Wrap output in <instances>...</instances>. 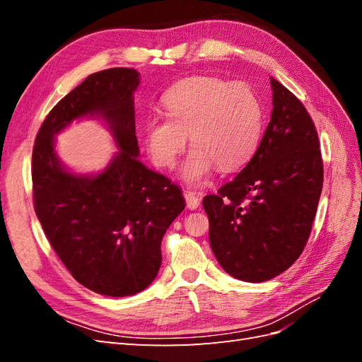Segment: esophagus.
<instances>
[{"mask_svg":"<svg viewBox=\"0 0 362 362\" xmlns=\"http://www.w3.org/2000/svg\"><path fill=\"white\" fill-rule=\"evenodd\" d=\"M184 199H185V204H187V208L189 210H196V208L199 206V198L198 194L193 193V192H184Z\"/></svg>","mask_w":362,"mask_h":362,"instance_id":"esophagus-1","label":"esophagus"}]
</instances>
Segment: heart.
<instances>
[{
	"label": "heart",
	"mask_w": 362,
	"mask_h": 362,
	"mask_svg": "<svg viewBox=\"0 0 362 362\" xmlns=\"http://www.w3.org/2000/svg\"><path fill=\"white\" fill-rule=\"evenodd\" d=\"M163 105L166 116H149L145 122L148 151L158 166L173 168L190 134L193 148L182 175L192 184L202 182L214 166L238 169L258 148L264 112L245 83L192 76L175 84Z\"/></svg>",
	"instance_id": "b5f03b06"
}]
</instances>
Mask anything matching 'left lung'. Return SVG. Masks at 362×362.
I'll return each instance as SVG.
<instances>
[{
	"label": "left lung",
	"instance_id": "left-lung-1",
	"mask_svg": "<svg viewBox=\"0 0 362 362\" xmlns=\"http://www.w3.org/2000/svg\"><path fill=\"white\" fill-rule=\"evenodd\" d=\"M273 110L254 157L202 205L218 264L246 282L286 272L308 242L323 187L320 141L311 116L270 78Z\"/></svg>",
	"mask_w": 362,
	"mask_h": 362
}]
</instances>
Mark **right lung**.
<instances>
[{"label": "right lung", "instance_id": "obj_1", "mask_svg": "<svg viewBox=\"0 0 362 362\" xmlns=\"http://www.w3.org/2000/svg\"><path fill=\"white\" fill-rule=\"evenodd\" d=\"M139 72L92 74L54 105L33 146V204L49 245L81 286L112 298L136 294L156 279L161 240L185 206L178 185L136 157L134 98ZM100 114L119 154L96 177L64 171L53 134L74 118Z\"/></svg>", "mask_w": 362, "mask_h": 362}]
</instances>
